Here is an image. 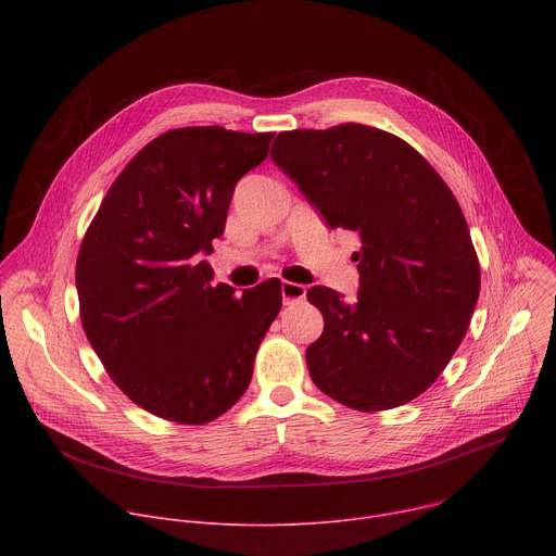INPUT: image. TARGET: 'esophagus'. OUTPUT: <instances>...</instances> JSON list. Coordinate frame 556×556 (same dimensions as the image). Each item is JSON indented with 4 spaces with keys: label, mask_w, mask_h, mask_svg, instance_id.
Segmentation results:
<instances>
[{
    "label": "esophagus",
    "mask_w": 556,
    "mask_h": 556,
    "mask_svg": "<svg viewBox=\"0 0 556 556\" xmlns=\"http://www.w3.org/2000/svg\"><path fill=\"white\" fill-rule=\"evenodd\" d=\"M305 286L301 283H294V281H283L281 283V296H283V303H292V301H301L305 299Z\"/></svg>",
    "instance_id": "esophagus-1"
}]
</instances>
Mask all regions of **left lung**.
Returning a JSON list of instances; mask_svg holds the SVG:
<instances>
[{"label":"left lung","mask_w":556,"mask_h":556,"mask_svg":"<svg viewBox=\"0 0 556 556\" xmlns=\"http://www.w3.org/2000/svg\"><path fill=\"white\" fill-rule=\"evenodd\" d=\"M330 228L361 235V290L343 303L314 286L324 334L305 363L314 384L356 412L427 391L462 343L480 296V260L440 174L403 138L343 123L281 131L270 149Z\"/></svg>","instance_id":"left-lung-1"}]
</instances>
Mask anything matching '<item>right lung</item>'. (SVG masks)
Returning a JSON list of instances; mask_svg holds the SVG:
<instances>
[{"instance_id":"obj_1","label":"right lung","mask_w":556,"mask_h":556,"mask_svg":"<svg viewBox=\"0 0 556 556\" xmlns=\"http://www.w3.org/2000/svg\"><path fill=\"white\" fill-rule=\"evenodd\" d=\"M273 136L211 125L153 138L112 182L78 249L86 337L127 399L163 420L206 425L240 401L281 309V281L240 299L211 286L202 260Z\"/></svg>"}]
</instances>
